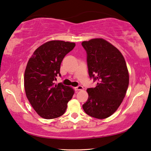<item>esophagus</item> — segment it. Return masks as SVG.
I'll use <instances>...</instances> for the list:
<instances>
[{
	"instance_id": "obj_1",
	"label": "esophagus",
	"mask_w": 151,
	"mask_h": 151,
	"mask_svg": "<svg viewBox=\"0 0 151 151\" xmlns=\"http://www.w3.org/2000/svg\"><path fill=\"white\" fill-rule=\"evenodd\" d=\"M75 88H76V90H77V91L83 90V86H82L81 85H78Z\"/></svg>"
}]
</instances>
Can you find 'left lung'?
Wrapping results in <instances>:
<instances>
[{
  "instance_id": "left-lung-1",
  "label": "left lung",
  "mask_w": 151,
  "mask_h": 151,
  "mask_svg": "<svg viewBox=\"0 0 151 151\" xmlns=\"http://www.w3.org/2000/svg\"><path fill=\"white\" fill-rule=\"evenodd\" d=\"M86 52L88 75L94 88L87 89L88 99L83 108L88 115L103 119L111 116L126 94L129 75L126 62L117 48L103 39L82 42Z\"/></svg>"
}]
</instances>
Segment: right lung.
<instances>
[{
    "mask_svg": "<svg viewBox=\"0 0 151 151\" xmlns=\"http://www.w3.org/2000/svg\"><path fill=\"white\" fill-rule=\"evenodd\" d=\"M75 47V43L51 40L36 50L24 72L26 95L35 111L46 119L58 118L65 113L67 103L74 94L68 86L55 85L64 57Z\"/></svg>",
    "mask_w": 151,
    "mask_h": 151,
    "instance_id": "1",
    "label": "right lung"
}]
</instances>
